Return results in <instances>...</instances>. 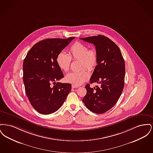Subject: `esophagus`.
<instances>
[{"label": "esophagus", "instance_id": "34e87169", "mask_svg": "<svg viewBox=\"0 0 153 153\" xmlns=\"http://www.w3.org/2000/svg\"><path fill=\"white\" fill-rule=\"evenodd\" d=\"M72 87L73 88H76L79 87V86H76V85H72Z\"/></svg>", "mask_w": 153, "mask_h": 153}]
</instances>
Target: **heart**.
<instances>
[{"instance_id":"1","label":"heart","mask_w":153,"mask_h":153,"mask_svg":"<svg viewBox=\"0 0 153 153\" xmlns=\"http://www.w3.org/2000/svg\"><path fill=\"white\" fill-rule=\"evenodd\" d=\"M79 60V69L85 68L91 71L95 69L98 62V54L95 49H89L87 45L79 42L73 44L69 49V55L64 51L59 52L56 58L58 67L63 71L69 70L71 61ZM89 78V74L85 69L71 72L66 75V82L76 86L80 85Z\"/></svg>"}]
</instances>
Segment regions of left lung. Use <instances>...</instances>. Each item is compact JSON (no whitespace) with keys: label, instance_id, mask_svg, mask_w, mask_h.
<instances>
[{"label":"left lung","instance_id":"left-lung-1","mask_svg":"<svg viewBox=\"0 0 153 153\" xmlns=\"http://www.w3.org/2000/svg\"><path fill=\"white\" fill-rule=\"evenodd\" d=\"M94 44L98 54L97 65L90 79V83L96 82L99 86L85 85L87 94L82 102L88 109L96 114H103L117 103L123 90L125 64L119 48L106 36L80 38Z\"/></svg>","mask_w":153,"mask_h":153}]
</instances>
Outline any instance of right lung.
<instances>
[{"label": "right lung", "mask_w": 153, "mask_h": 153, "mask_svg": "<svg viewBox=\"0 0 153 153\" xmlns=\"http://www.w3.org/2000/svg\"><path fill=\"white\" fill-rule=\"evenodd\" d=\"M74 38H49L41 41L30 49L23 61V80L26 94L33 108L41 114L57 111L71 90V84H56L55 81L64 76L56 58Z\"/></svg>", "instance_id": "obj_1"}]
</instances>
